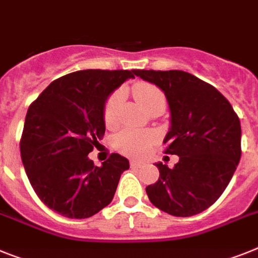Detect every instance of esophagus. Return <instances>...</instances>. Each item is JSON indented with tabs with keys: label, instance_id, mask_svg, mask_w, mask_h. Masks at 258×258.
Wrapping results in <instances>:
<instances>
[{
	"label": "esophagus",
	"instance_id": "esophagus-1",
	"mask_svg": "<svg viewBox=\"0 0 258 258\" xmlns=\"http://www.w3.org/2000/svg\"><path fill=\"white\" fill-rule=\"evenodd\" d=\"M130 165L133 166V168H140V166H143L144 164H143L142 161H138V160H131V161H130Z\"/></svg>",
	"mask_w": 258,
	"mask_h": 258
}]
</instances>
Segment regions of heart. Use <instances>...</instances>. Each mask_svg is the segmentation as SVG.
<instances>
[{
  "instance_id": "heart-1",
  "label": "heart",
  "mask_w": 258,
  "mask_h": 258,
  "mask_svg": "<svg viewBox=\"0 0 258 258\" xmlns=\"http://www.w3.org/2000/svg\"><path fill=\"white\" fill-rule=\"evenodd\" d=\"M134 96L138 99V102L146 111L156 105L165 106V96L160 88L151 84V82L140 81L134 86ZM122 101V92H114L107 98L103 107V119L106 125H114L118 122L119 105ZM157 140L156 134L151 131H139V130L127 128L120 131L114 136V147L123 155L131 156V157H140L146 155L149 148L153 146Z\"/></svg>"
}]
</instances>
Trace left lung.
Wrapping results in <instances>:
<instances>
[{
	"label": "left lung",
	"instance_id": "1",
	"mask_svg": "<svg viewBox=\"0 0 258 258\" xmlns=\"http://www.w3.org/2000/svg\"><path fill=\"white\" fill-rule=\"evenodd\" d=\"M136 76L161 89L170 110L165 153L177 155L173 168L162 162L157 182L146 187L153 206L173 216L202 213L218 201L241 156L240 119L213 85L183 71H144Z\"/></svg>",
	"mask_w": 258,
	"mask_h": 258
}]
</instances>
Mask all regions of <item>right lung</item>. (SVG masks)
Instances as JSON below:
<instances>
[{"label": "right lung", "mask_w": 258, "mask_h": 258, "mask_svg": "<svg viewBox=\"0 0 258 258\" xmlns=\"http://www.w3.org/2000/svg\"><path fill=\"white\" fill-rule=\"evenodd\" d=\"M134 71L69 73L51 82L30 105L21 157L36 196L55 213L85 219L114 198L120 174L130 168L128 160L111 153L96 166L88 155L105 135L106 99L135 77Z\"/></svg>", "instance_id": "1"}]
</instances>
